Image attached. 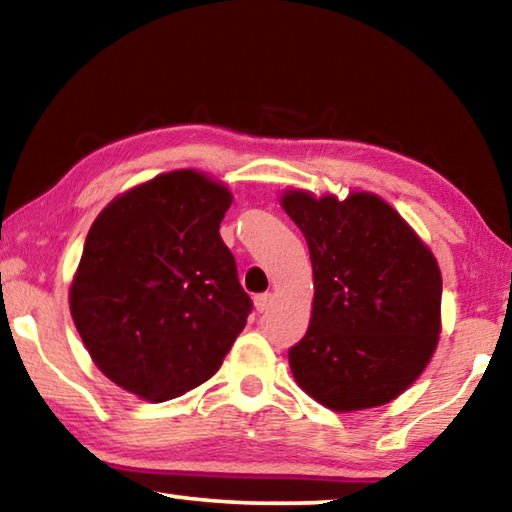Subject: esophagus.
<instances>
[{
    "label": "esophagus",
    "mask_w": 512,
    "mask_h": 512,
    "mask_svg": "<svg viewBox=\"0 0 512 512\" xmlns=\"http://www.w3.org/2000/svg\"><path fill=\"white\" fill-rule=\"evenodd\" d=\"M273 293H262V296H257L255 298V309L259 311V314H264V311H268L271 309V305H273Z\"/></svg>",
    "instance_id": "34e87169"
}]
</instances>
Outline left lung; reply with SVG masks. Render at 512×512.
<instances>
[{"mask_svg": "<svg viewBox=\"0 0 512 512\" xmlns=\"http://www.w3.org/2000/svg\"><path fill=\"white\" fill-rule=\"evenodd\" d=\"M280 205L314 268L307 334L289 350L293 379L332 411L393 402L429 366L443 329V275L431 248L372 192L339 198L291 187Z\"/></svg>", "mask_w": 512, "mask_h": 512, "instance_id": "1", "label": "left lung"}]
</instances>
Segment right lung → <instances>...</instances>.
<instances>
[{
	"label": "right lung",
	"instance_id": "add662e5",
	"mask_svg": "<svg viewBox=\"0 0 512 512\" xmlns=\"http://www.w3.org/2000/svg\"><path fill=\"white\" fill-rule=\"evenodd\" d=\"M232 192L205 171L160 173L103 207L69 284V311L103 375L167 402L221 368L248 293L219 235Z\"/></svg>",
	"mask_w": 512,
	"mask_h": 512
}]
</instances>
